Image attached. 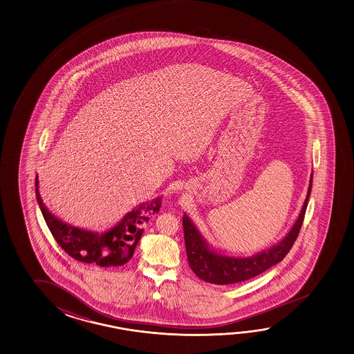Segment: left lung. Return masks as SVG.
<instances>
[{"mask_svg": "<svg viewBox=\"0 0 354 354\" xmlns=\"http://www.w3.org/2000/svg\"><path fill=\"white\" fill-rule=\"evenodd\" d=\"M312 180L313 169L309 178L308 191L302 209L288 233L276 245L258 252L250 257L227 256L225 253L214 250L212 245L207 242L206 238L202 236L200 230L193 223L192 219L185 213L182 219L187 258L194 274L202 281L212 284H232L251 279L253 277L261 274L264 270H268L272 266L279 263L290 252L298 237V233L301 231L312 191Z\"/></svg>", "mask_w": 354, "mask_h": 354, "instance_id": "8db88e82", "label": "left lung"}]
</instances>
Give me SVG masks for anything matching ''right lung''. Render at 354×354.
I'll list each match as a JSON object with an SVG mask.
<instances>
[{
	"label": "right lung",
	"instance_id": "right-lung-1",
	"mask_svg": "<svg viewBox=\"0 0 354 354\" xmlns=\"http://www.w3.org/2000/svg\"><path fill=\"white\" fill-rule=\"evenodd\" d=\"M36 198L52 236L68 256L84 263L107 268L123 266L132 258L143 225L152 214L158 213L162 200V197H156L136 206L109 231L98 233L68 225L52 214L39 196V176H36Z\"/></svg>",
	"mask_w": 354,
	"mask_h": 354
}]
</instances>
